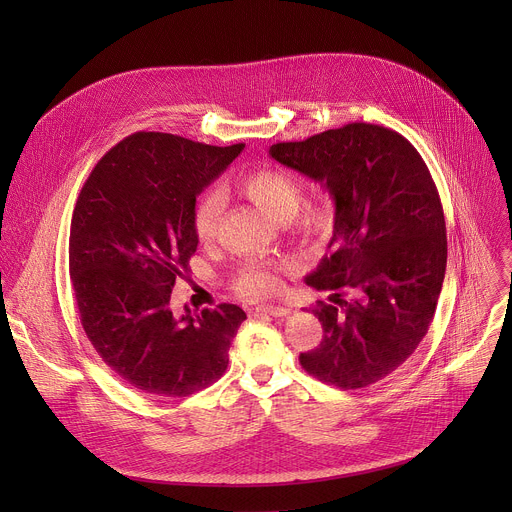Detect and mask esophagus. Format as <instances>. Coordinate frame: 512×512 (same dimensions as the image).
<instances>
[{"instance_id": "1", "label": "esophagus", "mask_w": 512, "mask_h": 512, "mask_svg": "<svg viewBox=\"0 0 512 512\" xmlns=\"http://www.w3.org/2000/svg\"><path fill=\"white\" fill-rule=\"evenodd\" d=\"M257 314H269L273 318H281V316H287L289 314V308L287 306H257L255 308Z\"/></svg>"}]
</instances>
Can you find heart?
I'll list each match as a JSON object with an SVG mask.
<instances>
[{
    "label": "heart",
    "mask_w": 512,
    "mask_h": 512,
    "mask_svg": "<svg viewBox=\"0 0 512 512\" xmlns=\"http://www.w3.org/2000/svg\"><path fill=\"white\" fill-rule=\"evenodd\" d=\"M235 190L259 206L263 212L281 221L283 227L300 241L324 239L334 227V206L328 200L304 198L302 180L283 168L261 166L241 174ZM223 212V198L216 192H202L194 204L192 229L200 243H212ZM289 269L285 261L249 259L235 275L233 287L241 298L259 300L273 296L281 287V273Z\"/></svg>",
    "instance_id": "heart-1"
}]
</instances>
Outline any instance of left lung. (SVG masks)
Returning a JSON list of instances; mask_svg holds the SVG:
<instances>
[{
	"label": "left lung",
	"mask_w": 512,
	"mask_h": 512,
	"mask_svg": "<svg viewBox=\"0 0 512 512\" xmlns=\"http://www.w3.org/2000/svg\"><path fill=\"white\" fill-rule=\"evenodd\" d=\"M269 154L336 202L330 255L306 277L334 289L332 304L312 310L324 334L300 354L302 369L340 389L369 387L415 352L435 314L448 261L435 182L401 133L362 121L273 143Z\"/></svg>",
	"instance_id": "1"
}]
</instances>
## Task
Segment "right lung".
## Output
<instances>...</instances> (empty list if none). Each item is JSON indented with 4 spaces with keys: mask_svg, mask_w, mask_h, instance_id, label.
Masks as SVG:
<instances>
[{
    "mask_svg": "<svg viewBox=\"0 0 512 512\" xmlns=\"http://www.w3.org/2000/svg\"><path fill=\"white\" fill-rule=\"evenodd\" d=\"M137 131L97 162L72 212L68 271L87 338L131 387L188 397L221 379L247 318L235 304L174 316L172 287L198 239L196 196L243 152Z\"/></svg>",
    "mask_w": 512,
    "mask_h": 512,
    "instance_id": "add662e5",
    "label": "right lung"
}]
</instances>
